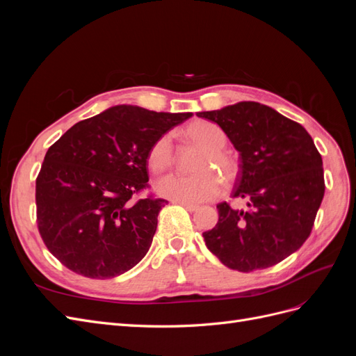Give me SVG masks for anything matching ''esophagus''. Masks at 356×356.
Returning <instances> with one entry per match:
<instances>
[{
    "mask_svg": "<svg viewBox=\"0 0 356 356\" xmlns=\"http://www.w3.org/2000/svg\"><path fill=\"white\" fill-rule=\"evenodd\" d=\"M175 203L181 204L182 208H186V209L190 211V212H195V211H197V209L200 208L199 204H195V203H187V202H175Z\"/></svg>",
    "mask_w": 356,
    "mask_h": 356,
    "instance_id": "esophagus-1",
    "label": "esophagus"
}]
</instances>
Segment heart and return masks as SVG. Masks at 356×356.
I'll return each instance as SVG.
<instances>
[{
	"label": "heart",
	"instance_id": "obj_1",
	"mask_svg": "<svg viewBox=\"0 0 356 356\" xmlns=\"http://www.w3.org/2000/svg\"><path fill=\"white\" fill-rule=\"evenodd\" d=\"M184 135L195 143L203 153L195 163L196 174L168 175L157 182L159 195L175 202H204L217 197L222 190V181L215 174L217 170L222 179L233 182L239 174V165L233 156L224 152L227 144L222 129L207 120L190 123ZM174 163V147L169 135H161L148 152V166L154 174H163Z\"/></svg>",
	"mask_w": 356,
	"mask_h": 356
}]
</instances>
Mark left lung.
Masks as SVG:
<instances>
[{
    "mask_svg": "<svg viewBox=\"0 0 356 356\" xmlns=\"http://www.w3.org/2000/svg\"><path fill=\"white\" fill-rule=\"evenodd\" d=\"M197 117L217 123L239 152L232 197L246 202V209L217 204L218 222L203 233L208 250L245 273L281 263L309 238L325 193L314 139L300 123L251 101Z\"/></svg>",
    "mask_w": 356,
    "mask_h": 356,
    "instance_id": "obj_1",
    "label": "left lung"
}]
</instances>
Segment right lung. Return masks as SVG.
<instances>
[{
  "label": "right lung",
  "instance_id": "obj_1",
  "mask_svg": "<svg viewBox=\"0 0 356 356\" xmlns=\"http://www.w3.org/2000/svg\"><path fill=\"white\" fill-rule=\"evenodd\" d=\"M191 115L117 105L75 123L47 149L35 181L37 224L63 266L110 279L143 260L168 200L131 199L148 187L149 148Z\"/></svg>",
  "mask_w": 356,
  "mask_h": 356
}]
</instances>
